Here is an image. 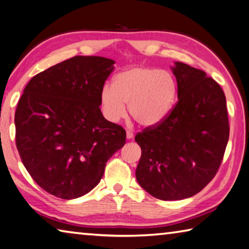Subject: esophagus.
<instances>
[{
	"label": "esophagus",
	"instance_id": "obj_1",
	"mask_svg": "<svg viewBox=\"0 0 249 249\" xmlns=\"http://www.w3.org/2000/svg\"><path fill=\"white\" fill-rule=\"evenodd\" d=\"M125 133H127V139H129V140H130V139L133 138V132L130 131V130H127V132H125Z\"/></svg>",
	"mask_w": 249,
	"mask_h": 249
}]
</instances>
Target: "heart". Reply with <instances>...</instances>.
<instances>
[{
    "label": "heart",
    "instance_id": "1",
    "mask_svg": "<svg viewBox=\"0 0 249 249\" xmlns=\"http://www.w3.org/2000/svg\"><path fill=\"white\" fill-rule=\"evenodd\" d=\"M177 81L166 70L132 67L118 73L112 85L105 84L99 94L100 109L110 122H118L129 112L143 127L164 121L177 100Z\"/></svg>",
    "mask_w": 249,
    "mask_h": 249
}]
</instances>
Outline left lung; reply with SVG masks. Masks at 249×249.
Wrapping results in <instances>:
<instances>
[{
	"mask_svg": "<svg viewBox=\"0 0 249 249\" xmlns=\"http://www.w3.org/2000/svg\"><path fill=\"white\" fill-rule=\"evenodd\" d=\"M171 69L178 102L166 119L134 138L142 151L136 177L155 198L182 200L215 176L230 127L224 91L213 78L182 62Z\"/></svg>",
	"mask_w": 249,
	"mask_h": 249,
	"instance_id": "obj_1",
	"label": "left lung"
}]
</instances>
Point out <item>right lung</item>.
Here are the masks:
<instances>
[{"mask_svg":"<svg viewBox=\"0 0 249 249\" xmlns=\"http://www.w3.org/2000/svg\"><path fill=\"white\" fill-rule=\"evenodd\" d=\"M115 61L76 55L35 75L15 112L16 146L37 184L61 199L95 188L107 160L125 143L124 129L106 120L99 94Z\"/></svg>","mask_w":249,"mask_h":249,"instance_id":"add662e5","label":"right lung"}]
</instances>
